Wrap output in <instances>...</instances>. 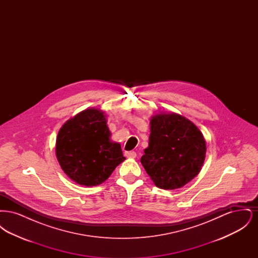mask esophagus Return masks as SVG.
Listing matches in <instances>:
<instances>
[{"label": "esophagus", "instance_id": "34e87169", "mask_svg": "<svg viewBox=\"0 0 258 258\" xmlns=\"http://www.w3.org/2000/svg\"><path fill=\"white\" fill-rule=\"evenodd\" d=\"M124 156H125L127 159H135V158H136V153H135V151L125 152V153H124Z\"/></svg>", "mask_w": 258, "mask_h": 258}]
</instances>
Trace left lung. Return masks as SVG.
Wrapping results in <instances>:
<instances>
[{"mask_svg": "<svg viewBox=\"0 0 258 258\" xmlns=\"http://www.w3.org/2000/svg\"><path fill=\"white\" fill-rule=\"evenodd\" d=\"M149 146L141 163L158 187L176 189L201 170L205 138L195 123L177 113H158L150 120Z\"/></svg>", "mask_w": 258, "mask_h": 258, "instance_id": "8db88e82", "label": "left lung"}]
</instances>
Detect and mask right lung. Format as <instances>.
<instances>
[{
	"label": "right lung",
	"mask_w": 258,
	"mask_h": 258,
	"mask_svg": "<svg viewBox=\"0 0 258 258\" xmlns=\"http://www.w3.org/2000/svg\"><path fill=\"white\" fill-rule=\"evenodd\" d=\"M105 113L97 108L79 112L61 125L56 157L62 171L76 184H102L122 163L121 145L110 139Z\"/></svg>",
	"instance_id": "obj_1"
}]
</instances>
